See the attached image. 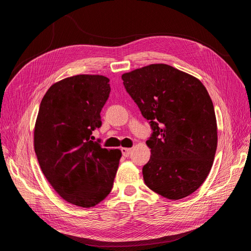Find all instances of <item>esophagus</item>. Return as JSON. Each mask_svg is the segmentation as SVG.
I'll return each instance as SVG.
<instances>
[{"instance_id": "obj_1", "label": "esophagus", "mask_w": 251, "mask_h": 251, "mask_svg": "<svg viewBox=\"0 0 251 251\" xmlns=\"http://www.w3.org/2000/svg\"><path fill=\"white\" fill-rule=\"evenodd\" d=\"M121 153L125 157H128L132 153V149H128V148H123L121 149Z\"/></svg>"}]
</instances>
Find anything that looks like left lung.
Wrapping results in <instances>:
<instances>
[{
    "instance_id": "obj_1",
    "label": "left lung",
    "mask_w": 251,
    "mask_h": 251,
    "mask_svg": "<svg viewBox=\"0 0 251 251\" xmlns=\"http://www.w3.org/2000/svg\"><path fill=\"white\" fill-rule=\"evenodd\" d=\"M126 92L150 121L151 158L144 183L166 199L179 200L208 176L218 144L214 104L203 83L165 64H151L121 76Z\"/></svg>"
}]
</instances>
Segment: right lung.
Returning a JSON list of instances; mask_svg holds the SVG:
<instances>
[{"label":"right lung","mask_w":251,"mask_h":251,"mask_svg":"<svg viewBox=\"0 0 251 251\" xmlns=\"http://www.w3.org/2000/svg\"><path fill=\"white\" fill-rule=\"evenodd\" d=\"M110 79L80 74L59 80L44 95L34 126L43 174L62 198L80 207L101 202L113 187L121 151L92 139L110 94Z\"/></svg>","instance_id":"right-lung-1"}]
</instances>
